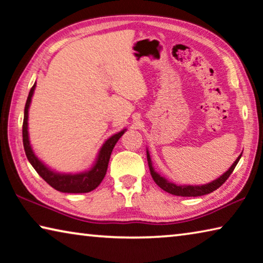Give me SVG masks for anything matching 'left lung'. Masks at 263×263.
<instances>
[{
	"label": "left lung",
	"mask_w": 263,
	"mask_h": 263,
	"mask_svg": "<svg viewBox=\"0 0 263 263\" xmlns=\"http://www.w3.org/2000/svg\"><path fill=\"white\" fill-rule=\"evenodd\" d=\"M242 154H240L239 157H237V159L234 161V164L231 166V168H229L226 173H223L221 177L216 179V180L210 182V184H206V185H201V186H180V185H176L173 184V182H170L166 180L165 178L160 177L159 174H158L156 171L153 170L152 167V161H151V158H149V154L147 151V162H148V167H149V172H151V176L153 178V180L156 184L160 187L161 190H164L165 192H167L170 194H173V195H178V197H200V195H206V194H210L212 192L218 190L220 186H221L224 181L227 180L231 176L233 171H234L235 166L237 165V162H239L240 158Z\"/></svg>",
	"instance_id": "8db88e82"
}]
</instances>
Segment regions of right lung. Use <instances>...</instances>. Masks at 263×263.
Here are the masks:
<instances>
[{
  "instance_id": "right-lung-1",
  "label": "right lung",
  "mask_w": 263,
  "mask_h": 263,
  "mask_svg": "<svg viewBox=\"0 0 263 263\" xmlns=\"http://www.w3.org/2000/svg\"><path fill=\"white\" fill-rule=\"evenodd\" d=\"M36 83L30 89V92L27 98L26 106H24V118H23V126H22V136H23V146L24 152L28 160L30 161L32 167L36 170V172L44 179L48 184L53 187V189L63 192V193H87V192L93 191L96 187H98L102 180L105 177L107 165H109L110 156L112 149H114L115 145L118 139L124 135L125 130L120 131L117 135L112 136L111 138L105 141L103 145L101 151H99L98 158L96 160L93 167L86 171V172L78 173V174H60L56 172L50 171L47 166L42 164V162L37 159V157L34 154L29 143L28 137V110L29 105H30L32 93H34Z\"/></svg>"
}]
</instances>
